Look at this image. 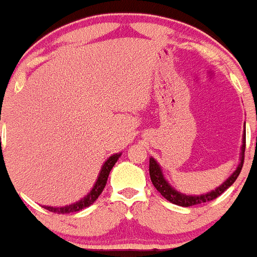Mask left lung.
<instances>
[{"label": "left lung", "mask_w": 257, "mask_h": 257, "mask_svg": "<svg viewBox=\"0 0 257 257\" xmlns=\"http://www.w3.org/2000/svg\"><path fill=\"white\" fill-rule=\"evenodd\" d=\"M244 148H246V132L243 133V138H242V147H241V157H239V164L237 166L236 171L228 177V179L222 184V185L218 186L215 190H212L210 193L203 194V195H186V194L180 193V191L175 190L171 185L166 181L164 174H162V170L160 167V165L157 164L155 158H150V176L151 181H152L153 186L157 189L158 193H161V195L165 199L172 203V204L180 205V207H191V205H198L201 203H207V201L214 200L215 198L220 195L222 193L227 190L232 184L236 181V179L238 177L239 172H241L242 166H243V160H244Z\"/></svg>", "instance_id": "8db88e82"}]
</instances>
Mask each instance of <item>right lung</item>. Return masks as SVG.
<instances>
[{
    "label": "right lung",
    "instance_id": "add662e5",
    "mask_svg": "<svg viewBox=\"0 0 257 257\" xmlns=\"http://www.w3.org/2000/svg\"><path fill=\"white\" fill-rule=\"evenodd\" d=\"M120 155L121 153H115V155L110 156L106 161H105V164L102 165L101 167V171H100L99 174V177H97L95 185H93L92 190H91L85 198H82L81 200L76 201V203H73V204L71 205H66V207H48V205H44L45 209L53 213H58V214H66V213L78 212V210H82L85 209V208L90 207L91 204H93V201L99 198V195L102 193V190H104L110 171H111V169L114 167L115 162L119 160Z\"/></svg>",
    "mask_w": 257,
    "mask_h": 257
}]
</instances>
